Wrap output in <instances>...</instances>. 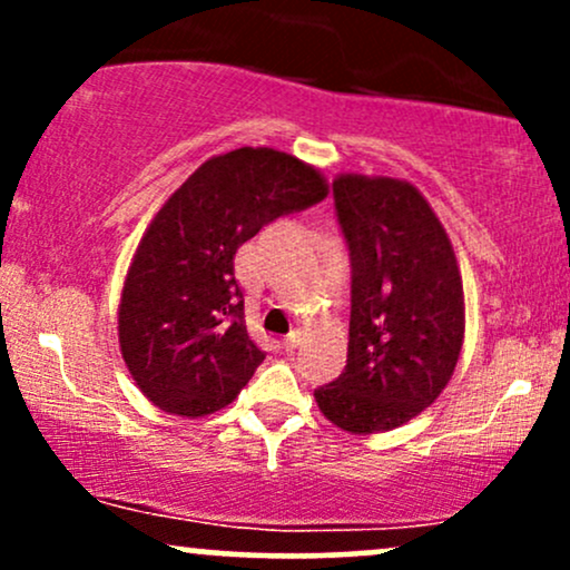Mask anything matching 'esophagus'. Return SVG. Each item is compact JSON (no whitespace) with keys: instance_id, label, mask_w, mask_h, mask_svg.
<instances>
[{"instance_id":"esophagus-1","label":"esophagus","mask_w":570,"mask_h":570,"mask_svg":"<svg viewBox=\"0 0 570 570\" xmlns=\"http://www.w3.org/2000/svg\"><path fill=\"white\" fill-rule=\"evenodd\" d=\"M299 340H303V332L299 330H292L289 335L281 340V345H284V351H294L299 345Z\"/></svg>"}]
</instances>
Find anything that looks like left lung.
I'll use <instances>...</instances> for the list:
<instances>
[{"mask_svg":"<svg viewBox=\"0 0 570 570\" xmlns=\"http://www.w3.org/2000/svg\"><path fill=\"white\" fill-rule=\"evenodd\" d=\"M332 193L351 252L348 362L313 396L326 421L364 436L412 421L450 383L463 284L442 222L410 181L340 174Z\"/></svg>","mask_w":570,"mask_h":570,"instance_id":"1","label":"left lung"}]
</instances>
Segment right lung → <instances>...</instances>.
Wrapping results in <instances>:
<instances>
[{
    "mask_svg": "<svg viewBox=\"0 0 570 570\" xmlns=\"http://www.w3.org/2000/svg\"><path fill=\"white\" fill-rule=\"evenodd\" d=\"M318 168L271 147L208 158L149 222L122 284L117 335L141 394L163 412L212 415L265 353L246 332L235 252L267 222L324 200Z\"/></svg>",
    "mask_w": 570,
    "mask_h": 570,
    "instance_id": "add662e5",
    "label": "right lung"
}]
</instances>
